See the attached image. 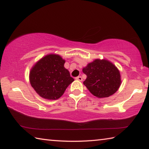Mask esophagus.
Masks as SVG:
<instances>
[{
    "instance_id": "esophagus-1",
    "label": "esophagus",
    "mask_w": 149,
    "mask_h": 149,
    "mask_svg": "<svg viewBox=\"0 0 149 149\" xmlns=\"http://www.w3.org/2000/svg\"><path fill=\"white\" fill-rule=\"evenodd\" d=\"M75 79L78 80V81H81L83 80L81 76H77V77H75Z\"/></svg>"
}]
</instances>
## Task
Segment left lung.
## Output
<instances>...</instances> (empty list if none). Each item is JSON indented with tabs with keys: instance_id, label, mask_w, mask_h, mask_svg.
<instances>
[{
	"instance_id": "obj_1",
	"label": "left lung",
	"mask_w": 149,
	"mask_h": 149,
	"mask_svg": "<svg viewBox=\"0 0 149 149\" xmlns=\"http://www.w3.org/2000/svg\"><path fill=\"white\" fill-rule=\"evenodd\" d=\"M83 72L87 75L84 84L95 97H110L120 86L119 70L108 60H95L85 67Z\"/></svg>"
}]
</instances>
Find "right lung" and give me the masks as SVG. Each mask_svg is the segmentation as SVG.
I'll use <instances>...</instances> for the list:
<instances>
[{
	"label": "right lung",
	"instance_id": "right-lung-1",
	"mask_svg": "<svg viewBox=\"0 0 149 149\" xmlns=\"http://www.w3.org/2000/svg\"><path fill=\"white\" fill-rule=\"evenodd\" d=\"M65 60L56 54H49L37 62L29 74L32 87L41 97L56 100L74 81L64 68Z\"/></svg>",
	"mask_w": 149,
	"mask_h": 149
}]
</instances>
